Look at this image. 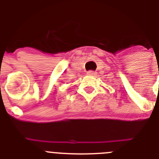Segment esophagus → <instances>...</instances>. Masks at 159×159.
Segmentation results:
<instances>
[{
  "instance_id": "esophagus-1",
  "label": "esophagus",
  "mask_w": 159,
  "mask_h": 159,
  "mask_svg": "<svg viewBox=\"0 0 159 159\" xmlns=\"http://www.w3.org/2000/svg\"><path fill=\"white\" fill-rule=\"evenodd\" d=\"M95 74H96V73H95L94 71H92V70H89V71L87 72L88 75H95Z\"/></svg>"
}]
</instances>
